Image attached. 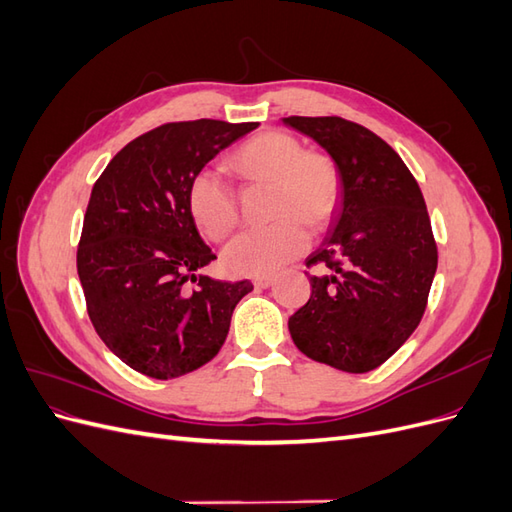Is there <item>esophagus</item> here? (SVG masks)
Listing matches in <instances>:
<instances>
[{"mask_svg":"<svg viewBox=\"0 0 512 512\" xmlns=\"http://www.w3.org/2000/svg\"><path fill=\"white\" fill-rule=\"evenodd\" d=\"M273 277L271 275H260V277H256L254 280V286H258V288H269V286H273Z\"/></svg>","mask_w":512,"mask_h":512,"instance_id":"esophagus-1","label":"esophagus"}]
</instances>
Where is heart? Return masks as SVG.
<instances>
[{
	"label": "heart",
	"mask_w": 512,
	"mask_h": 512,
	"mask_svg": "<svg viewBox=\"0 0 512 512\" xmlns=\"http://www.w3.org/2000/svg\"><path fill=\"white\" fill-rule=\"evenodd\" d=\"M230 168L245 181L273 185L271 213L280 218L267 228H252L232 239L222 252V267L232 275H269L309 247V230H324L342 200V179L335 162L303 151L297 138L267 132L241 145ZM188 209L205 237L220 241L239 222L237 196L218 170L205 168L188 188Z\"/></svg>",
	"instance_id": "heart-1"
}]
</instances>
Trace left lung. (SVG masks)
<instances>
[{
	"instance_id": "8db88e82",
	"label": "left lung",
	"mask_w": 512,
	"mask_h": 512,
	"mask_svg": "<svg viewBox=\"0 0 512 512\" xmlns=\"http://www.w3.org/2000/svg\"><path fill=\"white\" fill-rule=\"evenodd\" d=\"M329 153L342 200L309 265V301L288 320L309 359L365 374L393 356L423 318L438 269L425 200L393 147L342 117H284Z\"/></svg>"
}]
</instances>
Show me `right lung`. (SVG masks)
Returning <instances> with one entry per match:
<instances>
[{"label":"right lung","instance_id":"obj_1","mask_svg":"<svg viewBox=\"0 0 512 512\" xmlns=\"http://www.w3.org/2000/svg\"><path fill=\"white\" fill-rule=\"evenodd\" d=\"M258 123H166L108 162L85 213L76 269L102 342L141 374L170 380L209 363L224 346L252 282L196 271L215 254L200 239L188 188L220 151ZM188 279L199 280L190 291Z\"/></svg>","mask_w":512,"mask_h":512}]
</instances>
